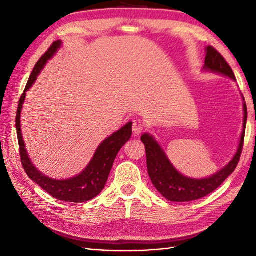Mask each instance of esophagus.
Returning a JSON list of instances; mask_svg holds the SVG:
<instances>
[{"mask_svg": "<svg viewBox=\"0 0 256 256\" xmlns=\"http://www.w3.org/2000/svg\"><path fill=\"white\" fill-rule=\"evenodd\" d=\"M146 124L144 120H141L140 118H136L132 120V130L134 134H139L142 130L146 129Z\"/></svg>", "mask_w": 256, "mask_h": 256, "instance_id": "1", "label": "esophagus"}]
</instances>
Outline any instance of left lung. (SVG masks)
<instances>
[{
  "label": "left lung",
  "instance_id": "left-lung-1",
  "mask_svg": "<svg viewBox=\"0 0 256 256\" xmlns=\"http://www.w3.org/2000/svg\"><path fill=\"white\" fill-rule=\"evenodd\" d=\"M206 51L207 54L205 59V66H204L205 69L221 73V74L231 78L232 80H236L234 73L232 71L231 66L221 56V54H219L218 50H216L212 46H208ZM243 108V127L246 128L248 119V108L246 103H244ZM244 136H246V129H243L242 132L240 144L236 156L228 166L218 173L210 176V178L196 180L186 178V176L176 171L156 141L150 134H142L141 136V141H142L146 148L148 174L150 176L152 184L154 185L158 192H160V194L171 202H182L200 200V198L209 195L210 192L217 190L226 180V178L234 171L241 158Z\"/></svg>",
  "mask_w": 256,
  "mask_h": 256
}]
</instances>
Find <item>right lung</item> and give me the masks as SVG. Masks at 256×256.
I'll use <instances>...</instances> for the list:
<instances>
[{"mask_svg": "<svg viewBox=\"0 0 256 256\" xmlns=\"http://www.w3.org/2000/svg\"><path fill=\"white\" fill-rule=\"evenodd\" d=\"M60 44V40L54 42L44 54H42V58L38 60L30 78H28L24 93L22 94L20 98V104L16 112V130L20 146V156L22 166L24 168V171L28 175V178L40 186L42 190H46L50 196L66 202H84L93 200L94 197L98 196L103 190L117 153L132 137V122L124 124L122 129H119L118 132H114L110 137L105 139L98 148L92 161L90 162L86 168L78 176L69 180H54L47 178V176L37 171L27 156L24 141H22L20 132V110L22 102L25 100L26 90H30L34 82H35L39 72L46 64V62L58 50Z\"/></svg>", "mask_w": 256, "mask_h": 256, "instance_id": "right-lung-1", "label": "right lung"}]
</instances>
